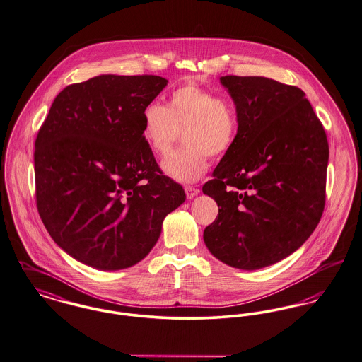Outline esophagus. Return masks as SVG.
Returning a JSON list of instances; mask_svg holds the SVG:
<instances>
[{
  "mask_svg": "<svg viewBox=\"0 0 362 362\" xmlns=\"http://www.w3.org/2000/svg\"><path fill=\"white\" fill-rule=\"evenodd\" d=\"M185 192H186V197H187L189 199H192L195 195L199 194V189H197V187H194V186H185Z\"/></svg>",
  "mask_w": 362,
  "mask_h": 362,
  "instance_id": "obj_1",
  "label": "esophagus"
}]
</instances>
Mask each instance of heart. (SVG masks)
<instances>
[{"instance_id":"obj_1","label":"heart","mask_w":362,"mask_h":362,"mask_svg":"<svg viewBox=\"0 0 362 362\" xmlns=\"http://www.w3.org/2000/svg\"><path fill=\"white\" fill-rule=\"evenodd\" d=\"M183 134L186 148L170 153L161 167L172 179L197 182L209 168V156L220 160L236 144V107L211 90L186 85L170 93L168 105L157 101L142 112V138L156 156H165Z\"/></svg>"}]
</instances>
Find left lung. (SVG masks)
<instances>
[{
	"label": "left lung",
	"mask_w": 362,
	"mask_h": 362,
	"mask_svg": "<svg viewBox=\"0 0 362 362\" xmlns=\"http://www.w3.org/2000/svg\"><path fill=\"white\" fill-rule=\"evenodd\" d=\"M220 82L234 100L239 132L202 187L218 206L204 240L224 264L253 271L294 253L317 227L328 141L297 86L235 75Z\"/></svg>",
	"instance_id": "8db88e82"
}]
</instances>
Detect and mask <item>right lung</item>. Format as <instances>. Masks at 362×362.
I'll return each mask as SVG.
<instances>
[{
    "label": "right lung",
    "mask_w": 362,
    "mask_h": 362,
    "mask_svg": "<svg viewBox=\"0 0 362 362\" xmlns=\"http://www.w3.org/2000/svg\"><path fill=\"white\" fill-rule=\"evenodd\" d=\"M167 83L100 75L66 86L38 131V212L53 240L88 267L116 271L144 259L186 199L142 138V112Z\"/></svg>",
    "instance_id": "add662e5"
}]
</instances>
